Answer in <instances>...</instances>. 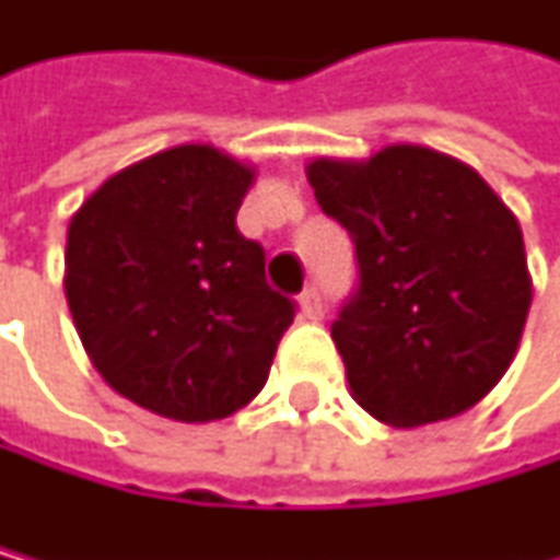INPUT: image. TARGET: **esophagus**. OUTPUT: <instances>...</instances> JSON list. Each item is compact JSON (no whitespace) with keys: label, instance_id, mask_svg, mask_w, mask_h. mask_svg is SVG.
<instances>
[{"label":"esophagus","instance_id":"34e87169","mask_svg":"<svg viewBox=\"0 0 560 560\" xmlns=\"http://www.w3.org/2000/svg\"><path fill=\"white\" fill-rule=\"evenodd\" d=\"M301 315H304V318H312V322H318V318L325 315L318 287H307V291L301 294Z\"/></svg>","mask_w":560,"mask_h":560}]
</instances>
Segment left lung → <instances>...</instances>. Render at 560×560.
Listing matches in <instances>:
<instances>
[{
	"instance_id": "1",
	"label": "left lung",
	"mask_w": 560,
	"mask_h": 560,
	"mask_svg": "<svg viewBox=\"0 0 560 560\" xmlns=\"http://www.w3.org/2000/svg\"><path fill=\"white\" fill-rule=\"evenodd\" d=\"M318 207L357 245L332 339L381 422L454 419L502 381L530 312L523 232L471 165L392 144L307 165Z\"/></svg>"
}]
</instances>
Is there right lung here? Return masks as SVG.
Wrapping results in <instances>:
<instances>
[{
	"label": "right lung",
	"mask_w": 560,
	"mask_h": 560,
	"mask_svg": "<svg viewBox=\"0 0 560 560\" xmlns=\"http://www.w3.org/2000/svg\"><path fill=\"white\" fill-rule=\"evenodd\" d=\"M253 168L179 144L109 176L68 224L65 298L103 381L148 412L211 422L253 401L298 304L235 228Z\"/></svg>",
	"instance_id": "1"
}]
</instances>
